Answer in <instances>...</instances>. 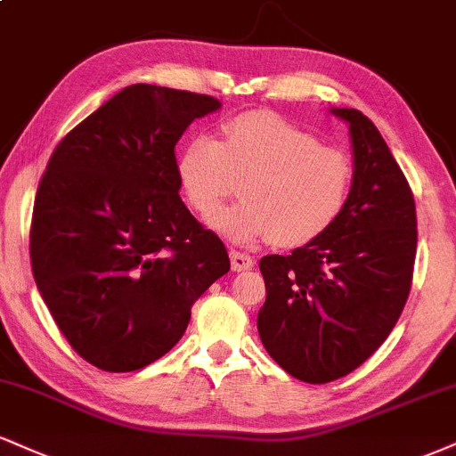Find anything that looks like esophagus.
I'll return each mask as SVG.
<instances>
[{
	"label": "esophagus",
	"instance_id": "34e87169",
	"mask_svg": "<svg viewBox=\"0 0 456 456\" xmlns=\"http://www.w3.org/2000/svg\"><path fill=\"white\" fill-rule=\"evenodd\" d=\"M229 256H232V270L233 272H246V270H250L252 265H255L252 256L246 255V252L232 250V252H229Z\"/></svg>",
	"mask_w": 456,
	"mask_h": 456
}]
</instances>
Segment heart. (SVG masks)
<instances>
[{
  "instance_id": "b5f03b06",
  "label": "heart",
  "mask_w": 456,
  "mask_h": 456,
  "mask_svg": "<svg viewBox=\"0 0 456 456\" xmlns=\"http://www.w3.org/2000/svg\"><path fill=\"white\" fill-rule=\"evenodd\" d=\"M221 134V142L197 135L178 161L180 184L200 214H212L242 183L244 200L210 218L218 233L233 242L273 238L301 246L342 218L354 184L346 152L263 110L238 114Z\"/></svg>"
}]
</instances>
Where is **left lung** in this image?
I'll return each mask as SVG.
<instances>
[{
    "label": "left lung",
    "mask_w": 456,
    "mask_h": 456,
    "mask_svg": "<svg viewBox=\"0 0 456 456\" xmlns=\"http://www.w3.org/2000/svg\"><path fill=\"white\" fill-rule=\"evenodd\" d=\"M353 140L354 184L342 218L290 255L263 256V346L310 385L350 374L380 348L402 316L416 259V206L376 125L331 108Z\"/></svg>",
    "instance_id": "8db88e82"
}]
</instances>
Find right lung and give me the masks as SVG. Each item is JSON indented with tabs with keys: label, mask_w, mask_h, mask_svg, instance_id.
Here are the masks:
<instances>
[{
	"label": "right lung",
	"mask_w": 456,
	"mask_h": 456,
	"mask_svg": "<svg viewBox=\"0 0 456 456\" xmlns=\"http://www.w3.org/2000/svg\"><path fill=\"white\" fill-rule=\"evenodd\" d=\"M218 108L201 93L131 85L59 142L42 175L29 233L37 290L69 346L103 371L169 353L229 272L221 238L180 200L174 152Z\"/></svg>",
	"instance_id": "obj_1"
}]
</instances>
